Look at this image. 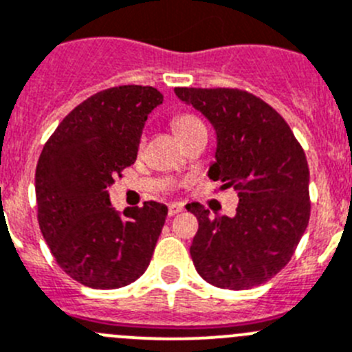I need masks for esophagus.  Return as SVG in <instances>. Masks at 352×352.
<instances>
[{
  "label": "esophagus",
  "instance_id": "1",
  "mask_svg": "<svg viewBox=\"0 0 352 352\" xmlns=\"http://www.w3.org/2000/svg\"><path fill=\"white\" fill-rule=\"evenodd\" d=\"M184 210V206L180 205V203H172V205H168V215L173 217L177 215V213H180Z\"/></svg>",
  "mask_w": 352,
  "mask_h": 352
}]
</instances>
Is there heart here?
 Listing matches in <instances>:
<instances>
[{"label":"heart","mask_w":352,"mask_h":352,"mask_svg":"<svg viewBox=\"0 0 352 352\" xmlns=\"http://www.w3.org/2000/svg\"><path fill=\"white\" fill-rule=\"evenodd\" d=\"M199 124L203 123L198 120V118L192 116V114H177V116L172 120L173 131H175L179 137L186 135V133H189L192 128L199 126Z\"/></svg>","instance_id":"1"}]
</instances>
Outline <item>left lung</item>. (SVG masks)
Listing matches in <instances>:
<instances>
[{
  "mask_svg": "<svg viewBox=\"0 0 352 352\" xmlns=\"http://www.w3.org/2000/svg\"><path fill=\"white\" fill-rule=\"evenodd\" d=\"M175 95L212 123L217 149L208 177L239 198L234 217H212L199 203L186 206L199 222L192 264L213 287H258L290 262L309 224L304 151L287 121L248 91L175 88Z\"/></svg>",
  "mask_w": 352,
  "mask_h": 352,
  "instance_id": "1",
  "label": "left lung"
}]
</instances>
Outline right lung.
Returning a JSON list of instances; mask_svg holds the SVG:
<instances>
[{
	"label": "right lung",
	"instance_id": "add662e5",
	"mask_svg": "<svg viewBox=\"0 0 352 352\" xmlns=\"http://www.w3.org/2000/svg\"><path fill=\"white\" fill-rule=\"evenodd\" d=\"M163 104L153 87L102 90L74 107L36 166L38 222L62 271L85 287L114 290L139 280L165 226L163 203L116 212L107 187L137 160L147 114Z\"/></svg>",
	"mask_w": 352,
	"mask_h": 352
}]
</instances>
